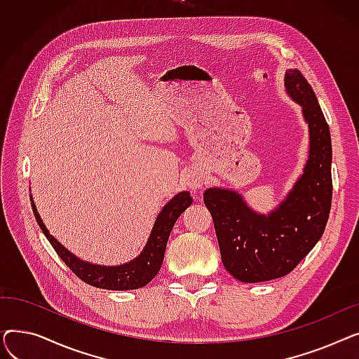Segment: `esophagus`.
Listing matches in <instances>:
<instances>
[{
  "label": "esophagus",
  "instance_id": "1",
  "mask_svg": "<svg viewBox=\"0 0 359 359\" xmlns=\"http://www.w3.org/2000/svg\"><path fill=\"white\" fill-rule=\"evenodd\" d=\"M203 180H205V176H203V173L202 172H199V170H189V172H187V175L184 176V184L189 187L191 191H199V189H202V186H203Z\"/></svg>",
  "mask_w": 359,
  "mask_h": 359
}]
</instances>
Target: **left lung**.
Returning a JSON list of instances; mask_svg holds the SVG:
<instances>
[{
    "label": "left lung",
    "mask_w": 359,
    "mask_h": 359,
    "mask_svg": "<svg viewBox=\"0 0 359 359\" xmlns=\"http://www.w3.org/2000/svg\"><path fill=\"white\" fill-rule=\"evenodd\" d=\"M290 97L303 107L310 154L292 191L268 215L255 212L236 191L210 187L211 212L224 268L241 282L288 275L323 236L332 205V141L316 94L298 69L285 72Z\"/></svg>",
    "instance_id": "8db88e82"
}]
</instances>
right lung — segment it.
<instances>
[{
  "mask_svg": "<svg viewBox=\"0 0 359 359\" xmlns=\"http://www.w3.org/2000/svg\"><path fill=\"white\" fill-rule=\"evenodd\" d=\"M192 201L194 199L189 192H180L168 203H165L154 222L153 231L149 234V238L142 253L134 260L119 266L93 265L90 262H84L77 256H74L52 234H49L41 215L37 214L33 201L32 208L37 224H39L41 230L52 244L55 252L58 253V256L65 262V265L81 280L96 288L111 291H128L145 287L148 282L153 280L154 276L158 273L164 259L168 236L172 233V229L177 218L182 215V212L187 206H191Z\"/></svg>",
  "mask_w": 359,
  "mask_h": 359,
  "instance_id": "right-lung-1",
  "label": "right lung"
}]
</instances>
